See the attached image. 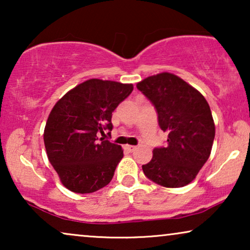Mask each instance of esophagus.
Returning <instances> with one entry per match:
<instances>
[{"instance_id": "34e87169", "label": "esophagus", "mask_w": 250, "mask_h": 250, "mask_svg": "<svg viewBox=\"0 0 250 250\" xmlns=\"http://www.w3.org/2000/svg\"><path fill=\"white\" fill-rule=\"evenodd\" d=\"M125 149L129 152H133V151H135V150L138 148H136V146H125Z\"/></svg>"}]
</instances>
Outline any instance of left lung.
Here are the masks:
<instances>
[{
	"label": "left lung",
	"instance_id": "8db88e82",
	"mask_svg": "<svg viewBox=\"0 0 250 250\" xmlns=\"http://www.w3.org/2000/svg\"><path fill=\"white\" fill-rule=\"evenodd\" d=\"M156 108L167 145L153 149L142 165L145 175L159 186L181 188L196 179L209 158L215 125L204 95L170 73L146 77L136 84Z\"/></svg>",
	"mask_w": 250,
	"mask_h": 250
}]
</instances>
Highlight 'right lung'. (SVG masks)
<instances>
[{"instance_id": "obj_1", "label": "right lung", "mask_w": 250, "mask_h": 250, "mask_svg": "<svg viewBox=\"0 0 250 250\" xmlns=\"http://www.w3.org/2000/svg\"><path fill=\"white\" fill-rule=\"evenodd\" d=\"M133 91L132 84L92 78L67 92L54 104L44 129V145L61 183L76 193L107 186L123 156L110 136L112 111Z\"/></svg>"}]
</instances>
